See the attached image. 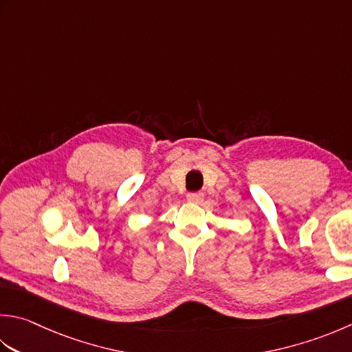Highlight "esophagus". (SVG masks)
<instances>
[{
    "instance_id": "obj_1",
    "label": "esophagus",
    "mask_w": 352,
    "mask_h": 352,
    "mask_svg": "<svg viewBox=\"0 0 352 352\" xmlns=\"http://www.w3.org/2000/svg\"><path fill=\"white\" fill-rule=\"evenodd\" d=\"M204 199L203 192H192V194H188V201L189 203H195L199 204Z\"/></svg>"
}]
</instances>
